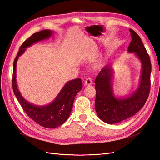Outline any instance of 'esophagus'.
<instances>
[{
	"mask_svg": "<svg viewBox=\"0 0 160 160\" xmlns=\"http://www.w3.org/2000/svg\"><path fill=\"white\" fill-rule=\"evenodd\" d=\"M92 84V81L91 78H87L86 79V80L84 82V86L91 85Z\"/></svg>",
	"mask_w": 160,
	"mask_h": 160,
	"instance_id": "1",
	"label": "esophagus"
}]
</instances>
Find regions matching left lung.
<instances>
[{"mask_svg": "<svg viewBox=\"0 0 160 160\" xmlns=\"http://www.w3.org/2000/svg\"><path fill=\"white\" fill-rule=\"evenodd\" d=\"M129 31L132 41L128 51L134 52L142 63L140 84L138 88L128 97L116 98L112 90L113 70L110 65L101 69L95 81L96 112L102 121L109 124L124 120L137 113L144 106L150 92V57L139 36L132 29Z\"/></svg>", "mask_w": 160, "mask_h": 160, "instance_id": "left-lung-1", "label": "left lung"}]
</instances>
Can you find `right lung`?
Masks as SVG:
<instances>
[{
  "label": "right lung",
  "instance_id": "right-lung-1",
  "mask_svg": "<svg viewBox=\"0 0 160 160\" xmlns=\"http://www.w3.org/2000/svg\"><path fill=\"white\" fill-rule=\"evenodd\" d=\"M52 34V32L51 30H44L32 34L23 42L19 48L18 55L14 60L12 78V87L14 94L23 111L34 122L44 128H48L59 126L68 119L72 112L75 97L82 88L81 79L76 78L68 82L55 99L50 104L45 106H37L28 102L19 91L16 82V65L19 56L24 52L26 48L38 41L48 38Z\"/></svg>",
  "mask_w": 160,
  "mask_h": 160
}]
</instances>
